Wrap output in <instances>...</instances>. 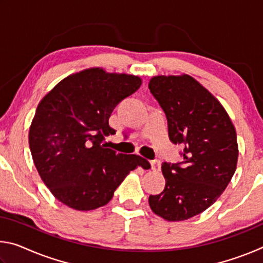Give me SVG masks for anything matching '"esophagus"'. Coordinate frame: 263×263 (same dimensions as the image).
<instances>
[{"label":"esophagus","mask_w":263,"mask_h":263,"mask_svg":"<svg viewBox=\"0 0 263 263\" xmlns=\"http://www.w3.org/2000/svg\"><path fill=\"white\" fill-rule=\"evenodd\" d=\"M151 163V167H152L153 171H160V161L159 160H152V161H149Z\"/></svg>","instance_id":"34e87169"}]
</instances>
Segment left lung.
<instances>
[{
  "label": "left lung",
  "mask_w": 263,
  "mask_h": 263,
  "mask_svg": "<svg viewBox=\"0 0 263 263\" xmlns=\"http://www.w3.org/2000/svg\"><path fill=\"white\" fill-rule=\"evenodd\" d=\"M148 88L166 114L169 139L184 145L183 161L162 163L166 185L149 196V206L169 221L189 219L211 206L232 179L237 133L220 102L189 75H159Z\"/></svg>",
  "instance_id": "1"
}]
</instances>
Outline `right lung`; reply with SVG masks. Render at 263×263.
I'll return each mask as SVG.
<instances>
[{
	"label": "right lung",
	"instance_id": "obj_1",
	"mask_svg": "<svg viewBox=\"0 0 263 263\" xmlns=\"http://www.w3.org/2000/svg\"><path fill=\"white\" fill-rule=\"evenodd\" d=\"M141 79L89 68L65 78L44 97L29 132L34 166L53 196L75 210L103 206L128 173L147 160L116 153L104 142L116 131L109 118L136 92Z\"/></svg>",
	"mask_w": 263,
	"mask_h": 263
}]
</instances>
